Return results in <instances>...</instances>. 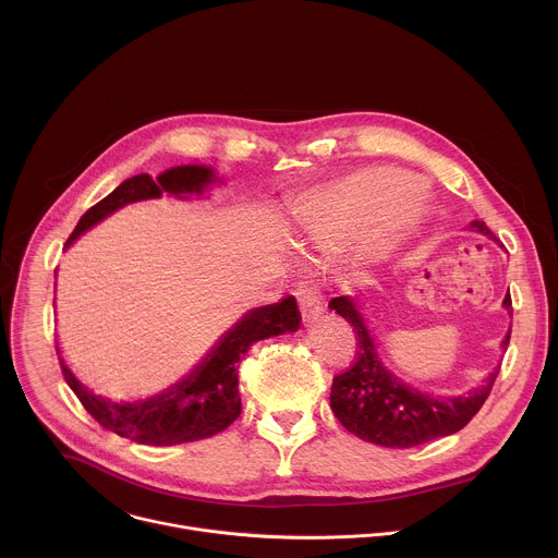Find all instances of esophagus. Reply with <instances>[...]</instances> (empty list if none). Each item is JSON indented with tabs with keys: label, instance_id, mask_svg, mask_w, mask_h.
I'll list each match as a JSON object with an SVG mask.
<instances>
[{
	"label": "esophagus",
	"instance_id": "34e87169",
	"mask_svg": "<svg viewBox=\"0 0 558 558\" xmlns=\"http://www.w3.org/2000/svg\"><path fill=\"white\" fill-rule=\"evenodd\" d=\"M295 295L300 300V313H302V320L304 323H313V320H317V317L323 315V302L313 291L300 289Z\"/></svg>",
	"mask_w": 558,
	"mask_h": 558
}]
</instances>
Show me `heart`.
Masks as SVG:
<instances>
[{"label":"heart","mask_w":558,"mask_h":558,"mask_svg":"<svg viewBox=\"0 0 558 558\" xmlns=\"http://www.w3.org/2000/svg\"><path fill=\"white\" fill-rule=\"evenodd\" d=\"M426 198L417 179L400 168L355 170L302 196L295 245L308 256H336L379 241V256H388L422 222Z\"/></svg>","instance_id":"b5f03b06"}]
</instances>
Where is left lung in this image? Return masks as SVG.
I'll list each match as a JSON object with an SVG mask.
<instances>
[{
	"label": "left lung",
	"instance_id": "8db88e82",
	"mask_svg": "<svg viewBox=\"0 0 558 558\" xmlns=\"http://www.w3.org/2000/svg\"><path fill=\"white\" fill-rule=\"evenodd\" d=\"M468 227L497 243L495 233L484 220H472ZM329 308L344 317L360 340L355 364L347 373L333 377L331 386L333 415L349 433L386 448H413L461 430L484 407L495 377L499 375V366L480 386L461 395H433L420 390L381 362L377 340L355 298H333ZM504 308L512 315L510 293L504 298ZM508 342L510 331L501 340L504 351L508 349Z\"/></svg>",
	"mask_w": 558,
	"mask_h": 558
}]
</instances>
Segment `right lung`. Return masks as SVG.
<instances>
[{"mask_svg": "<svg viewBox=\"0 0 558 558\" xmlns=\"http://www.w3.org/2000/svg\"><path fill=\"white\" fill-rule=\"evenodd\" d=\"M216 183H222V179L209 166H177L156 179L149 174H136L78 218L65 250L78 235H84L88 229L130 203L161 198L163 194L179 201H187L192 196L207 198ZM300 323L302 315L295 298L291 295L278 304L250 308L241 320L216 340L207 355L187 375L161 392L136 402H112L104 395H95V390L78 381L70 371L59 344L57 353L68 386L104 428L145 446H177L214 437L233 424V420L241 415L238 362L260 340L295 333Z\"/></svg>", "mask_w": 558, "mask_h": 558, "instance_id": "1", "label": "right lung"}]
</instances>
